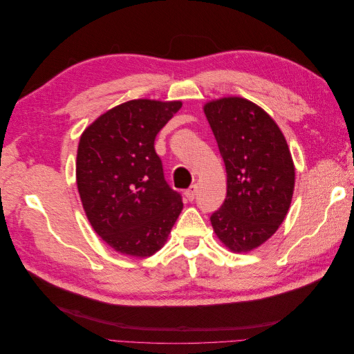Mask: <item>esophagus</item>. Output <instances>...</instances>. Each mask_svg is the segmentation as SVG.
Returning <instances> with one entry per match:
<instances>
[{
	"label": "esophagus",
	"instance_id": "esophagus-1",
	"mask_svg": "<svg viewBox=\"0 0 354 354\" xmlns=\"http://www.w3.org/2000/svg\"><path fill=\"white\" fill-rule=\"evenodd\" d=\"M196 192H198V187H196V185H192L187 190H186V198L189 199V201H194L195 199V196H196Z\"/></svg>",
	"mask_w": 354,
	"mask_h": 354
}]
</instances>
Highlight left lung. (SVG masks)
Masks as SVG:
<instances>
[{"label":"left lung","instance_id":"8db88e82","mask_svg":"<svg viewBox=\"0 0 354 354\" xmlns=\"http://www.w3.org/2000/svg\"><path fill=\"white\" fill-rule=\"evenodd\" d=\"M227 173V196L211 216L218 239L248 252L269 239L286 217L295 168L279 127L260 106L224 97L203 106Z\"/></svg>","mask_w":354,"mask_h":354}]
</instances>
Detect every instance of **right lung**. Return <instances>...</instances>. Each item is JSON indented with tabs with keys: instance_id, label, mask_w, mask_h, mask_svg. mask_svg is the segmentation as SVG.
Listing matches in <instances>:
<instances>
[{
	"instance_id": "right-lung-1",
	"label": "right lung",
	"mask_w": 354,
	"mask_h": 354,
	"mask_svg": "<svg viewBox=\"0 0 354 354\" xmlns=\"http://www.w3.org/2000/svg\"><path fill=\"white\" fill-rule=\"evenodd\" d=\"M181 102L138 99L104 112L80 138L77 185L94 232L124 255L162 248L183 202L164 177L155 138Z\"/></svg>"
}]
</instances>
